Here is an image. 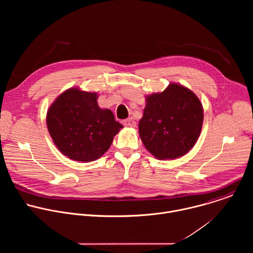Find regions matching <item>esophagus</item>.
Returning a JSON list of instances; mask_svg holds the SVG:
<instances>
[{
	"instance_id": "34e87169",
	"label": "esophagus",
	"mask_w": 253,
	"mask_h": 253,
	"mask_svg": "<svg viewBox=\"0 0 253 253\" xmlns=\"http://www.w3.org/2000/svg\"><path fill=\"white\" fill-rule=\"evenodd\" d=\"M123 125L126 126V127H136V122L132 119V118H129V119H126L124 121H122Z\"/></svg>"
}]
</instances>
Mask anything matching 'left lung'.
<instances>
[{
  "mask_svg": "<svg viewBox=\"0 0 253 253\" xmlns=\"http://www.w3.org/2000/svg\"><path fill=\"white\" fill-rule=\"evenodd\" d=\"M203 123V108L189 89L170 84L163 92L146 98L139 121L140 138L160 160L185 155L195 145Z\"/></svg>",
  "mask_w": 253,
  "mask_h": 253,
  "instance_id": "8db88e82",
  "label": "left lung"
}]
</instances>
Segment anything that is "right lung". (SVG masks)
I'll use <instances>...</instances> for the list:
<instances>
[{
	"label": "right lung",
	"mask_w": 253,
	"mask_h": 253,
	"mask_svg": "<svg viewBox=\"0 0 253 253\" xmlns=\"http://www.w3.org/2000/svg\"><path fill=\"white\" fill-rule=\"evenodd\" d=\"M97 94L77 88L62 93L47 113V127L58 149L70 159L90 162L110 148L123 127L111 110L101 109Z\"/></svg>",
	"instance_id": "1"
}]
</instances>
